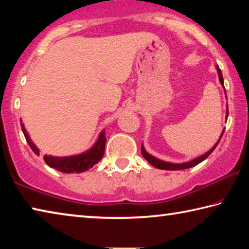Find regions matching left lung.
<instances>
[{"label": "left lung", "instance_id": "8db88e82", "mask_svg": "<svg viewBox=\"0 0 249 249\" xmlns=\"http://www.w3.org/2000/svg\"><path fill=\"white\" fill-rule=\"evenodd\" d=\"M216 70H217V74H218V79H220V82H221L222 86L224 87V80H223L222 71L220 70V68H218V66H216ZM224 92H225V95H226V91H225V90H224ZM227 117H229V107L226 108V120H227ZM224 130H225V129H223V132H222V134H221L220 138H218V141H217L216 144L214 145V146L212 147V148H211V149L208 151V153H205L204 155L200 156V157L195 158L193 160H191V161H187V162H183V163H172V162L163 161V160H160V159L156 158V157H154V156H151L150 154L147 153V151H146L145 148H144V146H142V148H141L142 155V157H144V158L147 160V161H148V162L150 163L151 166L158 168V169H162V170H182V169H188V168L195 167V166L197 165V163L202 162L204 159L208 158L209 156H210L211 154H212V151L216 148L217 144H218V142H220L221 138H222V136H223V133H224Z\"/></svg>", "mask_w": 249, "mask_h": 249}]
</instances>
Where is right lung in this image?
<instances>
[{
  "instance_id": "1",
  "label": "right lung",
  "mask_w": 249,
  "mask_h": 249,
  "mask_svg": "<svg viewBox=\"0 0 249 249\" xmlns=\"http://www.w3.org/2000/svg\"><path fill=\"white\" fill-rule=\"evenodd\" d=\"M20 126H22V130L28 145L31 146L34 153L36 155H39L38 148H37L36 145L29 138L22 121H20ZM105 142H107V138H105V132L103 130L99 135L98 141L95 142L93 147L86 151V153L75 156H69V157H53V156L46 155L44 156V160L50 168H54L58 171L65 172V174H73V172L79 174V172L89 170L90 168L93 167L95 163H98L102 159L104 155Z\"/></svg>"
}]
</instances>
